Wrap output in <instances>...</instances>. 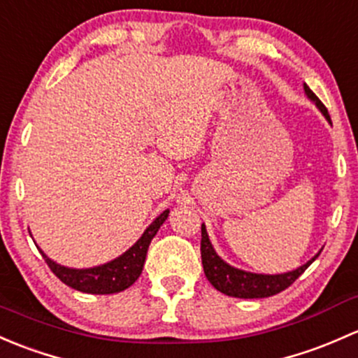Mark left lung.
<instances>
[{
	"instance_id": "1",
	"label": "left lung",
	"mask_w": 358,
	"mask_h": 358,
	"mask_svg": "<svg viewBox=\"0 0 358 358\" xmlns=\"http://www.w3.org/2000/svg\"><path fill=\"white\" fill-rule=\"evenodd\" d=\"M305 93L307 96L315 101V105L319 106L320 112L324 113L327 120L331 122V117L327 113V108L324 106V103L315 96L314 91L305 84ZM201 264H203V271L206 279L212 282V286L215 289H219L220 293L227 294V296H236V298H267L272 294H278L286 288H289L298 278L305 272V268L314 262L319 253L312 260H308L307 264L301 265L296 271L286 272V274H278V275H264V274H252V272L239 271V268L231 267L226 262L220 259L215 253V250L212 248V243H210L208 234H206L205 226L201 224Z\"/></svg>"
}]
</instances>
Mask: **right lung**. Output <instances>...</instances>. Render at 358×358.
<instances>
[{
  "label": "right lung",
  "instance_id": "add662e5",
  "mask_svg": "<svg viewBox=\"0 0 358 358\" xmlns=\"http://www.w3.org/2000/svg\"><path fill=\"white\" fill-rule=\"evenodd\" d=\"M167 215H169V210H165L164 213H160V215L153 220L152 226L145 231V234L138 239V243H136L132 248H129L124 255L119 257V259L108 262V264L105 265H99V267H93V268L62 267V265L55 264L53 260L48 259L43 252L41 255L44 262L48 264V267L51 268V272H53V274L57 275L64 285L70 286V288L83 291V293H91V294L119 293V291L127 289L129 286L134 285L136 279L141 275L150 243H152V239L155 238V234H157V231L160 229L162 224L165 222Z\"/></svg>",
  "mask_w": 358,
  "mask_h": 358
}]
</instances>
